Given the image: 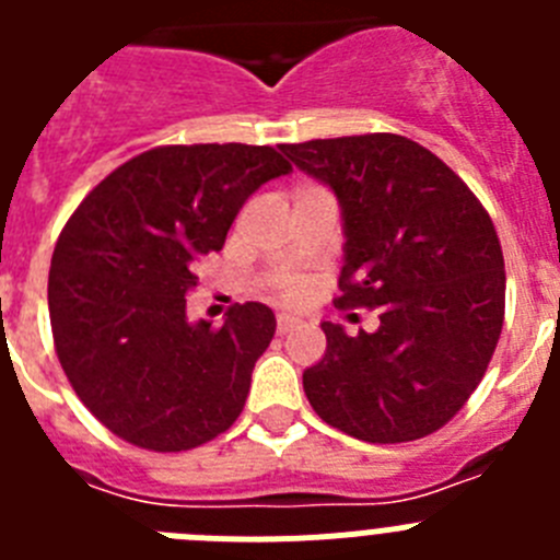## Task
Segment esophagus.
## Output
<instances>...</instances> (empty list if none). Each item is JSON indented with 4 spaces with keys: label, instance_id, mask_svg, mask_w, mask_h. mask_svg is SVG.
Masks as SVG:
<instances>
[{
    "label": "esophagus",
    "instance_id": "esophagus-1",
    "mask_svg": "<svg viewBox=\"0 0 560 560\" xmlns=\"http://www.w3.org/2000/svg\"><path fill=\"white\" fill-rule=\"evenodd\" d=\"M296 323H300V319H294V316L280 314V316H277V334H280V336L289 334L291 328H296Z\"/></svg>",
    "mask_w": 560,
    "mask_h": 560
}]
</instances>
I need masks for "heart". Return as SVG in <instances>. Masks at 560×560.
<instances>
[{"label":"heart","mask_w":560,"mask_h":560,"mask_svg":"<svg viewBox=\"0 0 560 560\" xmlns=\"http://www.w3.org/2000/svg\"><path fill=\"white\" fill-rule=\"evenodd\" d=\"M277 291L283 296L285 303H300L305 294H308V283L305 280H296V277H283L280 283H277Z\"/></svg>","instance_id":"obj_1"}]
</instances>
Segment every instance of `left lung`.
<instances>
[{
  "label": "left lung",
  "mask_w": 560,
  "mask_h": 560,
  "mask_svg": "<svg viewBox=\"0 0 560 560\" xmlns=\"http://www.w3.org/2000/svg\"><path fill=\"white\" fill-rule=\"evenodd\" d=\"M280 151L341 207L336 305L381 308L373 334L323 323L328 348L303 373L311 407L368 443L438 432L471 398L502 334L504 257L491 215L446 162L398 133Z\"/></svg>",
  "instance_id": "8db88e82"
}]
</instances>
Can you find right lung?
I'll return each mask as SVG.
<instances>
[{"mask_svg":"<svg viewBox=\"0 0 560 560\" xmlns=\"http://www.w3.org/2000/svg\"><path fill=\"white\" fill-rule=\"evenodd\" d=\"M269 145H165L120 165L67 221L49 266V323L69 384L108 432L187 452L235 423L277 319L235 305L187 319L196 260L219 252L252 192L285 176Z\"/></svg>","mask_w":560,"mask_h":560,"instance_id":"1","label":"right lung"}]
</instances>
